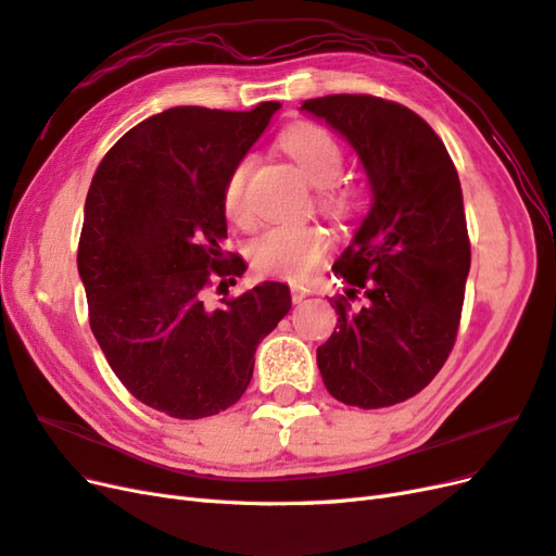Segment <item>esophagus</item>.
Masks as SVG:
<instances>
[{"instance_id":"obj_1","label":"esophagus","mask_w":556,"mask_h":556,"mask_svg":"<svg viewBox=\"0 0 556 556\" xmlns=\"http://www.w3.org/2000/svg\"><path fill=\"white\" fill-rule=\"evenodd\" d=\"M306 299V292L304 290H301V288H292V301H294V304H301V301H304Z\"/></svg>"}]
</instances>
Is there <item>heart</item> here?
Segmentation results:
<instances>
[{
  "label": "heart",
  "mask_w": 556,
  "mask_h": 556,
  "mask_svg": "<svg viewBox=\"0 0 556 556\" xmlns=\"http://www.w3.org/2000/svg\"><path fill=\"white\" fill-rule=\"evenodd\" d=\"M280 146L288 153L299 172L319 190V204L336 217H348L355 208V194L331 180L341 174L343 153L329 131L315 125H294L282 134ZM250 155L233 166L223 194L225 215L231 223L248 225V178L252 172ZM331 241L329 233L317 225H276L252 241V266L264 276L282 280H306L323 264Z\"/></svg>",
  "instance_id": "heart-1"
}]
</instances>
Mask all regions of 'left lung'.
Listing matches in <instances>:
<instances>
[{"mask_svg":"<svg viewBox=\"0 0 556 556\" xmlns=\"http://www.w3.org/2000/svg\"><path fill=\"white\" fill-rule=\"evenodd\" d=\"M301 111L355 148L371 208L333 262L348 282L317 368L333 399L387 408L422 392L457 339L470 268L464 197L443 141L410 109L371 94L308 99ZM362 291L369 301L349 304Z\"/></svg>","mask_w":556,"mask_h":556,"instance_id":"8db88e82","label":"left lung"}]
</instances>
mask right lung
Wrapping results in <instances>:
<instances>
[{
    "mask_svg": "<svg viewBox=\"0 0 556 556\" xmlns=\"http://www.w3.org/2000/svg\"><path fill=\"white\" fill-rule=\"evenodd\" d=\"M252 111L174 106L131 127L104 155L86 199L78 274L90 329L131 396L178 419L227 410L248 390L255 352L290 313L285 282L264 280L211 306L245 274L225 260V185L271 123ZM230 280L227 281L226 278Z\"/></svg>",
    "mask_w": 556,
    "mask_h": 556,
    "instance_id": "1",
    "label": "right lung"
}]
</instances>
